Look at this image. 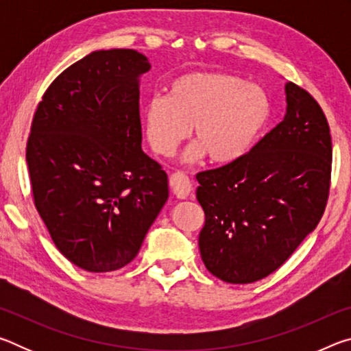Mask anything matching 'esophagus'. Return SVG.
<instances>
[{"label":"esophagus","mask_w":351,"mask_h":351,"mask_svg":"<svg viewBox=\"0 0 351 351\" xmlns=\"http://www.w3.org/2000/svg\"><path fill=\"white\" fill-rule=\"evenodd\" d=\"M170 186L176 193V197L181 199L187 198L190 192H192V182H190V178L184 171H175L170 176Z\"/></svg>","instance_id":"obj_1"}]
</instances>
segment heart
I'll list each match as a JSON object with an SVG mask.
<instances>
[{"instance_id":"obj_1","label":"heart","mask_w":351,"mask_h":351,"mask_svg":"<svg viewBox=\"0 0 351 351\" xmlns=\"http://www.w3.org/2000/svg\"><path fill=\"white\" fill-rule=\"evenodd\" d=\"M271 114L263 88L224 73L176 77L165 97L148 100L142 111L145 136L154 153L170 156L193 130L187 161L203 158L229 164L243 156Z\"/></svg>"}]
</instances>
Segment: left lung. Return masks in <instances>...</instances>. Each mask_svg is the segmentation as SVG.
<instances>
[{
  "label": "left lung",
  "mask_w": 351,
  "mask_h": 351,
  "mask_svg": "<svg viewBox=\"0 0 351 351\" xmlns=\"http://www.w3.org/2000/svg\"><path fill=\"white\" fill-rule=\"evenodd\" d=\"M287 116L251 150L199 171L206 215L198 245L207 271L252 283L287 261L322 218L331 181L328 121L310 93L287 86Z\"/></svg>",
  "instance_id": "1"
}]
</instances>
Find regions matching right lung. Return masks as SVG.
Masks as SVG:
<instances>
[{
	"instance_id": "add662e5",
	"label": "right lung",
	"mask_w": 351,
	"mask_h": 351,
	"mask_svg": "<svg viewBox=\"0 0 351 351\" xmlns=\"http://www.w3.org/2000/svg\"><path fill=\"white\" fill-rule=\"evenodd\" d=\"M134 49L94 51L51 83L26 145L34 204L58 251L90 272L128 265L169 198L167 173L142 152Z\"/></svg>"
}]
</instances>
